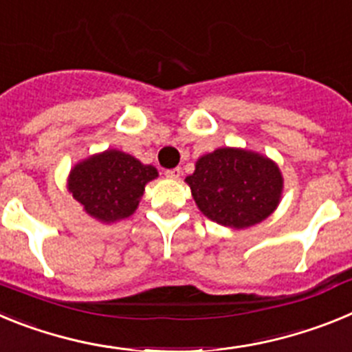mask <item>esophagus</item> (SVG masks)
I'll list each match as a JSON object with an SVG mask.
<instances>
[{
  "instance_id": "obj_1",
  "label": "esophagus",
  "mask_w": 352,
  "mask_h": 352,
  "mask_svg": "<svg viewBox=\"0 0 352 352\" xmlns=\"http://www.w3.org/2000/svg\"><path fill=\"white\" fill-rule=\"evenodd\" d=\"M166 176L169 179H178L179 176H182V169H179V167H174V169H167Z\"/></svg>"
}]
</instances>
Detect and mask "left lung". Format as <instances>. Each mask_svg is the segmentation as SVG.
<instances>
[{"label": "left lung", "mask_w": 352, "mask_h": 352, "mask_svg": "<svg viewBox=\"0 0 352 352\" xmlns=\"http://www.w3.org/2000/svg\"><path fill=\"white\" fill-rule=\"evenodd\" d=\"M185 182L208 219L234 229L268 219L280 201L284 183L270 158L236 148L201 157Z\"/></svg>", "instance_id": "obj_1"}]
</instances>
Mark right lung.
Listing matches in <instances>:
<instances>
[{
    "instance_id": "add662e5",
    "label": "right lung",
    "mask_w": 352,
    "mask_h": 352,
    "mask_svg": "<svg viewBox=\"0 0 352 352\" xmlns=\"http://www.w3.org/2000/svg\"><path fill=\"white\" fill-rule=\"evenodd\" d=\"M157 176L153 166H144L123 151L107 149L72 169L68 190L91 217L114 222L135 211L146 183Z\"/></svg>"
}]
</instances>
